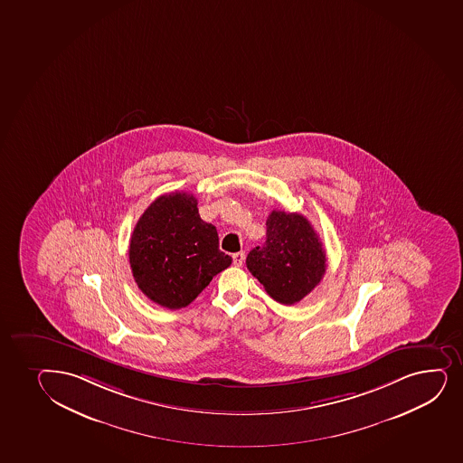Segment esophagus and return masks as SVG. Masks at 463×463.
Returning <instances> with one entry per match:
<instances>
[{
  "mask_svg": "<svg viewBox=\"0 0 463 463\" xmlns=\"http://www.w3.org/2000/svg\"><path fill=\"white\" fill-rule=\"evenodd\" d=\"M232 260H234L235 266H241L243 265L244 261V252L241 250V252H237V254L232 255Z\"/></svg>",
  "mask_w": 463,
  "mask_h": 463,
  "instance_id": "esophagus-1",
  "label": "esophagus"
}]
</instances>
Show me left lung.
Masks as SVG:
<instances>
[{"instance_id":"1","label":"left lung","mask_w":463,"mask_h":463,"mask_svg":"<svg viewBox=\"0 0 463 463\" xmlns=\"http://www.w3.org/2000/svg\"><path fill=\"white\" fill-rule=\"evenodd\" d=\"M250 274L276 302L294 305L320 283L326 252L302 213L272 211L266 220V241L246 257Z\"/></svg>"}]
</instances>
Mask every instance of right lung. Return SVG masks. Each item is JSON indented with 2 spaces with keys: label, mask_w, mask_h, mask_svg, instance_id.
Segmentation results:
<instances>
[{
  "label": "right lung",
  "mask_w": 463,
  "mask_h": 463,
  "mask_svg": "<svg viewBox=\"0 0 463 463\" xmlns=\"http://www.w3.org/2000/svg\"><path fill=\"white\" fill-rule=\"evenodd\" d=\"M129 263L137 285L152 302L180 309L194 302L232 259L219 250V234L200 219L193 194L160 195L130 235Z\"/></svg>",
  "instance_id": "obj_1"
}]
</instances>
